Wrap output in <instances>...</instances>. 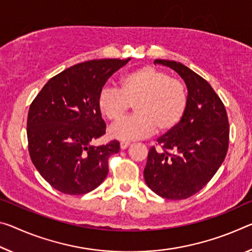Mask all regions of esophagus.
I'll return each instance as SVG.
<instances>
[{"instance_id":"esophagus-1","label":"esophagus","mask_w":252,"mask_h":252,"mask_svg":"<svg viewBox=\"0 0 252 252\" xmlns=\"http://www.w3.org/2000/svg\"><path fill=\"white\" fill-rule=\"evenodd\" d=\"M130 146V143L129 142H121V143H120V148H121V149L122 150H125V149H126V148L127 147H129Z\"/></svg>"}]
</instances>
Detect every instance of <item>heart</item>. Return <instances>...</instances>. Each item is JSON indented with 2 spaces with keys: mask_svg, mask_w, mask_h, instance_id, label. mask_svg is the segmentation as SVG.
<instances>
[{
  "mask_svg": "<svg viewBox=\"0 0 252 252\" xmlns=\"http://www.w3.org/2000/svg\"><path fill=\"white\" fill-rule=\"evenodd\" d=\"M187 90L181 79L169 77L165 70L143 66L126 74L119 90L104 87L97 106L111 122L121 120L133 105L135 115L110 129L112 138L130 142L154 132H168L181 121L187 107Z\"/></svg>",
  "mask_w": 252,
  "mask_h": 252,
  "instance_id": "heart-1",
  "label": "heart"
}]
</instances>
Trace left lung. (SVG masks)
Instances as JSON below:
<instances>
[{
  "label": "left lung",
  "instance_id": "1",
  "mask_svg": "<svg viewBox=\"0 0 252 252\" xmlns=\"http://www.w3.org/2000/svg\"><path fill=\"white\" fill-rule=\"evenodd\" d=\"M177 71L187 87V107L178 125L157 139L148 153L143 177L149 189L168 199H185L217 173L229 148L224 104L204 78L181 63L156 59Z\"/></svg>",
  "mask_w": 252,
  "mask_h": 252
}]
</instances>
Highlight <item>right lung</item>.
Returning <instances> with one entry per match:
<instances>
[{
  "label": "right lung",
  "instance_id": "right-lung-1",
  "mask_svg": "<svg viewBox=\"0 0 252 252\" xmlns=\"http://www.w3.org/2000/svg\"><path fill=\"white\" fill-rule=\"evenodd\" d=\"M129 61L79 63L50 78L31 103L27 121L30 158L62 193L86 194L106 178L109 158L119 153L120 143L90 145L106 130L97 98L112 74Z\"/></svg>",
  "mask_w": 252,
  "mask_h": 252
}]
</instances>
